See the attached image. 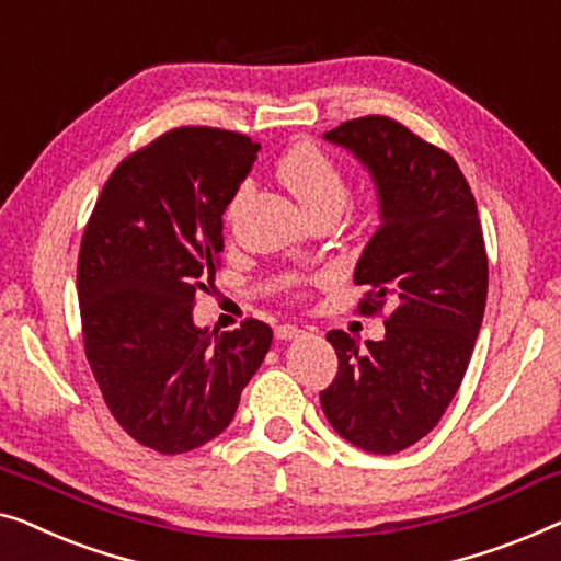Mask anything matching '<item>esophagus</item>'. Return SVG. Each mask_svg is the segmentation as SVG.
Instances as JSON below:
<instances>
[{"label":"esophagus","mask_w":561,"mask_h":561,"mask_svg":"<svg viewBox=\"0 0 561 561\" xmlns=\"http://www.w3.org/2000/svg\"><path fill=\"white\" fill-rule=\"evenodd\" d=\"M274 335H277V341H295V337L302 335V330L297 325H279L274 330Z\"/></svg>","instance_id":"34e87169"}]
</instances>
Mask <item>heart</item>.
Listing matches in <instances>:
<instances>
[{"label":"heart","instance_id":"obj_1","mask_svg":"<svg viewBox=\"0 0 561 561\" xmlns=\"http://www.w3.org/2000/svg\"><path fill=\"white\" fill-rule=\"evenodd\" d=\"M277 175L287 185V191L299 201V205H302L307 216H318V213L325 210L341 213L343 205L351 198L348 178H345L341 164L312 145L291 147L279 160ZM247 191L249 185H243L239 198ZM233 208L236 201L231 210Z\"/></svg>","mask_w":561,"mask_h":561}]
</instances>
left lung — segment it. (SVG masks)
<instances>
[{
  "label": "left lung",
  "instance_id": "1",
  "mask_svg": "<svg viewBox=\"0 0 561 561\" xmlns=\"http://www.w3.org/2000/svg\"><path fill=\"white\" fill-rule=\"evenodd\" d=\"M376 183L381 226L353 279L358 312L383 305V341L360 345L330 330L337 376L320 404L343 439L374 455L412 447L437 427L460 389L488 297V256L470 185L445 149L389 116H360L325 131Z\"/></svg>",
  "mask_w": 561,
  "mask_h": 561
}]
</instances>
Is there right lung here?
<instances>
[{
  "label": "right lung",
  "instance_id": "obj_1",
  "mask_svg": "<svg viewBox=\"0 0 561 561\" xmlns=\"http://www.w3.org/2000/svg\"><path fill=\"white\" fill-rule=\"evenodd\" d=\"M249 137L178 126L119 162L78 254L83 348L108 412L154 453L205 445L231 424L272 345L247 320L218 333L193 322L224 251V213L256 160Z\"/></svg>",
  "mask_w": 561,
  "mask_h": 561
}]
</instances>
